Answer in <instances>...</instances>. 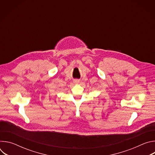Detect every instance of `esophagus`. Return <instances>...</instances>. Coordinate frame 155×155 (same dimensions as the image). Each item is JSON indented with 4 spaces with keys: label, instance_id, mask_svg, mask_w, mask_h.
I'll return each mask as SVG.
<instances>
[{
    "label": "esophagus",
    "instance_id": "34e87169",
    "mask_svg": "<svg viewBox=\"0 0 155 155\" xmlns=\"http://www.w3.org/2000/svg\"><path fill=\"white\" fill-rule=\"evenodd\" d=\"M74 82V83H75V84H78V83H79V82H80V81H79L78 80H75Z\"/></svg>",
    "mask_w": 155,
    "mask_h": 155
}]
</instances>
